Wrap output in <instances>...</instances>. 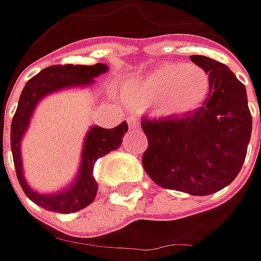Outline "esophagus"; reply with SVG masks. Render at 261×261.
<instances>
[{"label": "esophagus", "instance_id": "esophagus-1", "mask_svg": "<svg viewBox=\"0 0 261 261\" xmlns=\"http://www.w3.org/2000/svg\"><path fill=\"white\" fill-rule=\"evenodd\" d=\"M127 125H129V127L130 129H136L138 127V125H139V122H138V119L136 117H127Z\"/></svg>", "mask_w": 261, "mask_h": 261}]
</instances>
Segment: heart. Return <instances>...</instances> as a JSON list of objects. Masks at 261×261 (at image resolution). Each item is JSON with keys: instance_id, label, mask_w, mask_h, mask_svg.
Returning a JSON list of instances; mask_svg holds the SVG:
<instances>
[{"instance_id": "1", "label": "heart", "mask_w": 261, "mask_h": 261, "mask_svg": "<svg viewBox=\"0 0 261 261\" xmlns=\"http://www.w3.org/2000/svg\"><path fill=\"white\" fill-rule=\"evenodd\" d=\"M209 76L195 64H163L136 80L130 100L138 106L158 105L163 115H186L205 101Z\"/></svg>"}]
</instances>
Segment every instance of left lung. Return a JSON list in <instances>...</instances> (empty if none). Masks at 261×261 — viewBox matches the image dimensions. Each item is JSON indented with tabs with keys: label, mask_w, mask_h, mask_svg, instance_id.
<instances>
[{
	"label": "left lung",
	"mask_w": 261,
	"mask_h": 261,
	"mask_svg": "<svg viewBox=\"0 0 261 261\" xmlns=\"http://www.w3.org/2000/svg\"><path fill=\"white\" fill-rule=\"evenodd\" d=\"M190 61L209 74V95L192 113L142 120L146 174L160 187L207 196L234 181L247 155L253 119L244 84L207 56Z\"/></svg>",
	"instance_id": "1"
}]
</instances>
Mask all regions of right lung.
<instances>
[{
  "instance_id": "right-lung-1",
  "label": "right lung",
  "mask_w": 261,
  "mask_h": 261,
  "mask_svg": "<svg viewBox=\"0 0 261 261\" xmlns=\"http://www.w3.org/2000/svg\"><path fill=\"white\" fill-rule=\"evenodd\" d=\"M106 64L95 65H54L42 69L37 75L30 78L21 91L15 115L11 122V152L14 160L15 174L25 196L43 209L59 214H71L84 209L95 199L97 181L93 177L94 163L100 156L117 149L123 136L127 132V123L123 122L113 129L91 126L86 135L81 152V164L75 180L65 189L55 193H39L25 181L21 160V139L29 129L30 119L36 106L46 95L62 91L72 87H88L94 83V78L107 72Z\"/></svg>"
}]
</instances>
